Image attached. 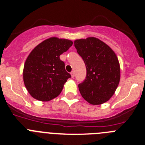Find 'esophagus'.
<instances>
[{
	"label": "esophagus",
	"instance_id": "1",
	"mask_svg": "<svg viewBox=\"0 0 145 145\" xmlns=\"http://www.w3.org/2000/svg\"><path fill=\"white\" fill-rule=\"evenodd\" d=\"M71 78H74V77L75 76V74H74V71H71Z\"/></svg>",
	"mask_w": 145,
	"mask_h": 145
}]
</instances>
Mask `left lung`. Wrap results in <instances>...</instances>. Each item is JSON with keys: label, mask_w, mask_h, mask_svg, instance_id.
Returning <instances> with one entry per match:
<instances>
[{"label": "left lung", "mask_w": 145, "mask_h": 145, "mask_svg": "<svg viewBox=\"0 0 145 145\" xmlns=\"http://www.w3.org/2000/svg\"><path fill=\"white\" fill-rule=\"evenodd\" d=\"M74 46L86 64V79L78 84L82 97L98 105L112 97L120 81V65L112 48L94 37L78 39Z\"/></svg>", "instance_id": "left-lung-1"}]
</instances>
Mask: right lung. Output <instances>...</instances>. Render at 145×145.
Masks as SVG:
<instances>
[{"instance_id":"obj_1","label":"right lung","mask_w":145,"mask_h":145,"mask_svg":"<svg viewBox=\"0 0 145 145\" xmlns=\"http://www.w3.org/2000/svg\"><path fill=\"white\" fill-rule=\"evenodd\" d=\"M73 42L52 37L43 40L29 55L23 71V79L29 94L36 100L48 102L57 97L71 75L65 70L59 56Z\"/></svg>"}]
</instances>
